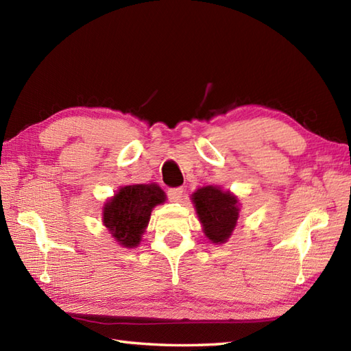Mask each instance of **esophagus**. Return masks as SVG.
I'll list each match as a JSON object with an SVG mask.
<instances>
[{
  "label": "esophagus",
  "mask_w": 351,
  "mask_h": 351,
  "mask_svg": "<svg viewBox=\"0 0 351 351\" xmlns=\"http://www.w3.org/2000/svg\"><path fill=\"white\" fill-rule=\"evenodd\" d=\"M182 194H184L182 189H170L167 191V197L170 202H179L182 199Z\"/></svg>",
  "instance_id": "obj_1"
}]
</instances>
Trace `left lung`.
<instances>
[{"mask_svg":"<svg viewBox=\"0 0 351 351\" xmlns=\"http://www.w3.org/2000/svg\"><path fill=\"white\" fill-rule=\"evenodd\" d=\"M191 202L206 238L215 245L229 241L241 213L238 195L219 185H206L191 194Z\"/></svg>","mask_w":351,"mask_h":351,"instance_id":"obj_1","label":"left lung"}]
</instances>
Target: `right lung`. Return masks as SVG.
Here are the masks:
<instances>
[{
    "mask_svg": "<svg viewBox=\"0 0 351 351\" xmlns=\"http://www.w3.org/2000/svg\"><path fill=\"white\" fill-rule=\"evenodd\" d=\"M166 202L156 182L119 186L103 206V224L122 248H136L149 224L152 209Z\"/></svg>",
    "mask_w": 351,
    "mask_h": 351,
    "instance_id": "obj_1",
    "label": "right lung"
}]
</instances>
